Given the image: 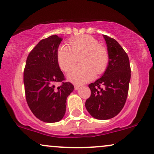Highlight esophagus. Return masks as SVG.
<instances>
[{"instance_id": "obj_1", "label": "esophagus", "mask_w": 154, "mask_h": 154, "mask_svg": "<svg viewBox=\"0 0 154 154\" xmlns=\"http://www.w3.org/2000/svg\"><path fill=\"white\" fill-rule=\"evenodd\" d=\"M79 88V85H75V90H76V91H77V90H78Z\"/></svg>"}]
</instances>
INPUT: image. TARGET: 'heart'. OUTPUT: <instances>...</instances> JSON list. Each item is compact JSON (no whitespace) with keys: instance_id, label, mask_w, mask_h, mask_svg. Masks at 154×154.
Returning <instances> with one entry per match:
<instances>
[{"instance_id":"obj_1","label":"heart","mask_w":154,"mask_h":154,"mask_svg":"<svg viewBox=\"0 0 154 154\" xmlns=\"http://www.w3.org/2000/svg\"><path fill=\"white\" fill-rule=\"evenodd\" d=\"M80 58V66L69 72L67 77L72 82L81 84L91 80L95 74L101 75L107 69L109 55L107 49L100 45L98 40L88 35L75 37L69 40V46L59 48L57 54L58 63L63 72H67Z\"/></svg>"}]
</instances>
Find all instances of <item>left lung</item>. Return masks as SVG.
<instances>
[{
	"mask_svg": "<svg viewBox=\"0 0 154 154\" xmlns=\"http://www.w3.org/2000/svg\"><path fill=\"white\" fill-rule=\"evenodd\" d=\"M107 44L109 62L103 75L88 85L91 91L85 107L92 116L109 119L122 111L128 98L131 77L129 57L114 38L103 35Z\"/></svg>",
	"mask_w": 154,
	"mask_h": 154,
	"instance_id": "obj_1",
	"label": "left lung"
}]
</instances>
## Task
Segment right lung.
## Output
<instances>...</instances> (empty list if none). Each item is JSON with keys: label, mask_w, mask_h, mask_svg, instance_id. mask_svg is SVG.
<instances>
[{"label": "right lung", "mask_w": 154, "mask_h": 154, "mask_svg": "<svg viewBox=\"0 0 154 154\" xmlns=\"http://www.w3.org/2000/svg\"><path fill=\"white\" fill-rule=\"evenodd\" d=\"M62 38L56 35L43 39L30 51L24 69L26 103L33 114L45 122H56L64 116L66 98L74 85L65 82L58 63V48ZM61 82L57 88L54 84Z\"/></svg>", "instance_id": "right-lung-1"}]
</instances>
